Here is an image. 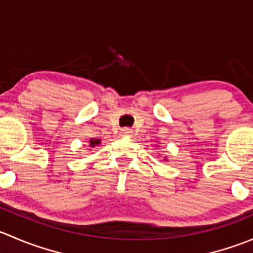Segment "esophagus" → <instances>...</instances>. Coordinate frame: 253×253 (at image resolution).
Returning a JSON list of instances; mask_svg holds the SVG:
<instances>
[{
	"label": "esophagus",
	"instance_id": "esophagus-1",
	"mask_svg": "<svg viewBox=\"0 0 253 253\" xmlns=\"http://www.w3.org/2000/svg\"><path fill=\"white\" fill-rule=\"evenodd\" d=\"M132 133H133V131H132L131 128H128V127H124V128L121 129V134L125 137H131Z\"/></svg>",
	"mask_w": 253,
	"mask_h": 253
}]
</instances>
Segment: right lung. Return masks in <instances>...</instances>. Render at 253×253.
<instances>
[{"mask_svg":"<svg viewBox=\"0 0 253 253\" xmlns=\"http://www.w3.org/2000/svg\"><path fill=\"white\" fill-rule=\"evenodd\" d=\"M99 143H100V141H99V139H95V141H94V139H91L90 141V145H95V144H99Z\"/></svg>","mask_w":253,"mask_h":253,"instance_id":"add662e5","label":"right lung"}]
</instances>
